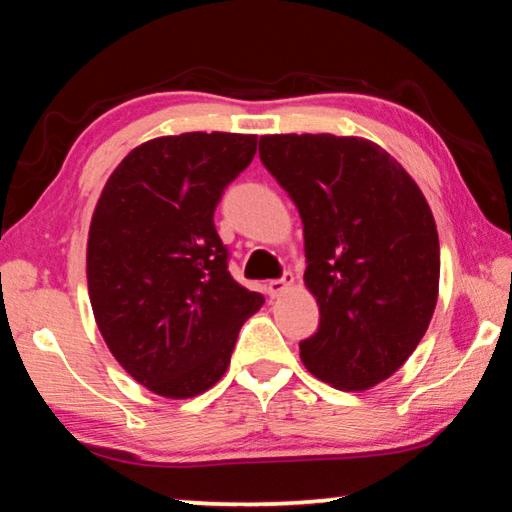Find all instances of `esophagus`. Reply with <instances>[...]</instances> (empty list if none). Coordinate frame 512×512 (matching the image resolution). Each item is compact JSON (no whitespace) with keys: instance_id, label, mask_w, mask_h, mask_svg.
<instances>
[{"instance_id":"1","label":"esophagus","mask_w":512,"mask_h":512,"mask_svg":"<svg viewBox=\"0 0 512 512\" xmlns=\"http://www.w3.org/2000/svg\"><path fill=\"white\" fill-rule=\"evenodd\" d=\"M293 287V275L291 273H284V277L282 280H271L266 284V291H268V296L271 298H277V296H282L284 291H289Z\"/></svg>"}]
</instances>
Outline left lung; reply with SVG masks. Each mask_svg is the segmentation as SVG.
Here are the masks:
<instances>
[{"label": "left lung", "mask_w": 512, "mask_h": 512, "mask_svg": "<svg viewBox=\"0 0 512 512\" xmlns=\"http://www.w3.org/2000/svg\"><path fill=\"white\" fill-rule=\"evenodd\" d=\"M259 158L305 225V287L320 323L300 359L339 391H368L404 366L436 309L440 246L427 198L366 137L264 135Z\"/></svg>", "instance_id": "1"}]
</instances>
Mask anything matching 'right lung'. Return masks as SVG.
Instances as JSON below:
<instances>
[{"label":"right lung","mask_w":512,"mask_h":512,"mask_svg":"<svg viewBox=\"0 0 512 512\" xmlns=\"http://www.w3.org/2000/svg\"><path fill=\"white\" fill-rule=\"evenodd\" d=\"M257 135L180 133L144 142L110 173L88 232L92 314L112 357L167 400L205 393L264 305L228 273L214 228L223 189Z\"/></svg>","instance_id":"1"}]
</instances>
